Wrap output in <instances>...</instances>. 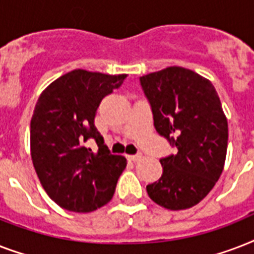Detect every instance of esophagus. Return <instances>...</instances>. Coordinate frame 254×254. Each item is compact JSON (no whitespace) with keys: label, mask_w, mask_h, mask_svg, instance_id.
I'll return each mask as SVG.
<instances>
[{"label":"esophagus","mask_w":254,"mask_h":254,"mask_svg":"<svg viewBox=\"0 0 254 254\" xmlns=\"http://www.w3.org/2000/svg\"><path fill=\"white\" fill-rule=\"evenodd\" d=\"M141 158H142V155H127V159L129 161H131V162H138V161H141Z\"/></svg>","instance_id":"obj_1"}]
</instances>
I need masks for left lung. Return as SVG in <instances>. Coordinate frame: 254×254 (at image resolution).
Segmentation results:
<instances>
[{
	"instance_id": "left-lung-1",
	"label": "left lung",
	"mask_w": 254,
	"mask_h": 254,
	"mask_svg": "<svg viewBox=\"0 0 254 254\" xmlns=\"http://www.w3.org/2000/svg\"><path fill=\"white\" fill-rule=\"evenodd\" d=\"M150 101L154 127L178 149L161 159L162 177L146 186L147 195L171 211L204 199L224 169L228 121L212 83L183 67H167L139 77Z\"/></svg>"
}]
</instances>
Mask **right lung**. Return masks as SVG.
Segmentation results:
<instances>
[{"label":"right lung","mask_w":254,"mask_h":254,"mask_svg":"<svg viewBox=\"0 0 254 254\" xmlns=\"http://www.w3.org/2000/svg\"><path fill=\"white\" fill-rule=\"evenodd\" d=\"M125 77L73 69L38 99L30 123L31 159L42 187L62 208L92 212L113 197L127 159L109 153L93 121L101 100ZM89 138L99 146L96 153L84 146Z\"/></svg>","instance_id":"obj_1"}]
</instances>
